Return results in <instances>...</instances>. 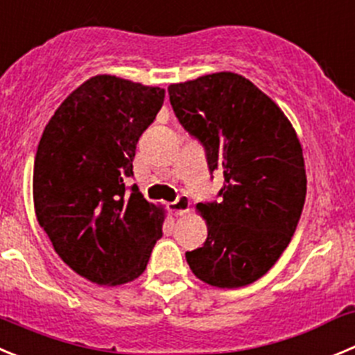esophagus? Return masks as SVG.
Listing matches in <instances>:
<instances>
[{
  "instance_id": "1",
  "label": "esophagus",
  "mask_w": 355,
  "mask_h": 355,
  "mask_svg": "<svg viewBox=\"0 0 355 355\" xmlns=\"http://www.w3.org/2000/svg\"><path fill=\"white\" fill-rule=\"evenodd\" d=\"M168 211L175 216H183L190 211V199H188V195H180L174 202L168 204Z\"/></svg>"
}]
</instances>
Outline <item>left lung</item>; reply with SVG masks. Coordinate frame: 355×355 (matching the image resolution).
<instances>
[{
  "mask_svg": "<svg viewBox=\"0 0 355 355\" xmlns=\"http://www.w3.org/2000/svg\"><path fill=\"white\" fill-rule=\"evenodd\" d=\"M171 105L222 171L220 202H199L204 246L187 252L191 272L218 288L253 284L295 232L306 197L303 148L287 116L246 77L218 71L168 86Z\"/></svg>",
  "mask_w": 355,
  "mask_h": 355,
  "instance_id": "left-lung-1",
  "label": "left lung"
}]
</instances>
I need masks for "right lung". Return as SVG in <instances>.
I'll list each match as a JSON object with an SVG mask.
<instances>
[{
  "mask_svg": "<svg viewBox=\"0 0 355 355\" xmlns=\"http://www.w3.org/2000/svg\"><path fill=\"white\" fill-rule=\"evenodd\" d=\"M165 89L95 76L58 107L38 142L33 171L37 220L64 264L98 285L144 272L162 237L164 207L125 180L139 137L164 105Z\"/></svg>",
  "mask_w": 355,
  "mask_h": 355,
  "instance_id": "obj_1",
  "label": "right lung"
}]
</instances>
